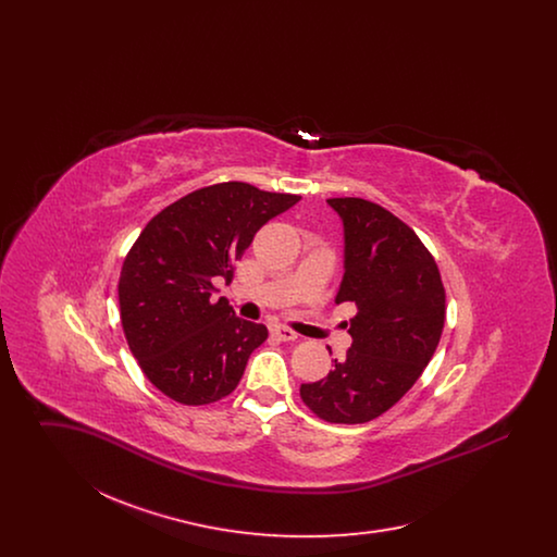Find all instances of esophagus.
<instances>
[{"instance_id":"1","label":"esophagus","mask_w":557,"mask_h":557,"mask_svg":"<svg viewBox=\"0 0 557 557\" xmlns=\"http://www.w3.org/2000/svg\"><path fill=\"white\" fill-rule=\"evenodd\" d=\"M271 334H273L275 338H280V341H286V343H290V341H296V338H298V334H296L294 330L286 327V325H280V323L271 325Z\"/></svg>"}]
</instances>
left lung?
Masks as SVG:
<instances>
[{
	"instance_id": "left-lung-1",
	"label": "left lung",
	"mask_w": 557,
	"mask_h": 557,
	"mask_svg": "<svg viewBox=\"0 0 557 557\" xmlns=\"http://www.w3.org/2000/svg\"><path fill=\"white\" fill-rule=\"evenodd\" d=\"M345 223V277L352 345L327 377L302 384V403L330 424H366L418 382L445 325L441 271L418 234L363 198H330Z\"/></svg>"
}]
</instances>
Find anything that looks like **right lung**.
Masks as SVG:
<instances>
[{
	"instance_id": "obj_1",
	"label": "right lung",
	"mask_w": 557,
	"mask_h": 557,
	"mask_svg": "<svg viewBox=\"0 0 557 557\" xmlns=\"http://www.w3.org/2000/svg\"><path fill=\"white\" fill-rule=\"evenodd\" d=\"M300 196L244 182L200 187L148 221L119 277L121 323L146 377L182 405L232 395L248 357L267 341L263 323L236 318L227 284L255 234Z\"/></svg>"
}]
</instances>
